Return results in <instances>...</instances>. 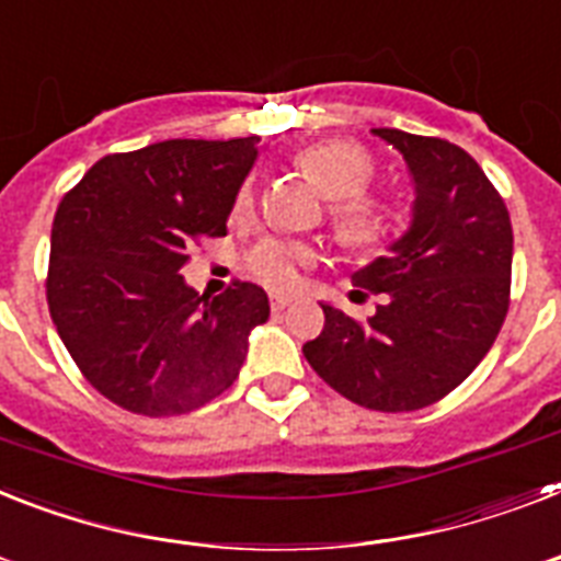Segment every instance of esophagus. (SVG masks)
<instances>
[{"mask_svg":"<svg viewBox=\"0 0 561 561\" xmlns=\"http://www.w3.org/2000/svg\"><path fill=\"white\" fill-rule=\"evenodd\" d=\"M288 305H290V296H285V294L271 296V311H273V313L285 311V308H288Z\"/></svg>","mask_w":561,"mask_h":561,"instance_id":"obj_1","label":"esophagus"}]
</instances>
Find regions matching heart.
<instances>
[{"label":"heart","instance_id":"heart-1","mask_svg":"<svg viewBox=\"0 0 561 561\" xmlns=\"http://www.w3.org/2000/svg\"><path fill=\"white\" fill-rule=\"evenodd\" d=\"M294 163L328 198V225L336 241L352 250H368L386 239L394 207L386 195L368 190L377 175L375 154L354 140H317L294 154ZM253 184H241L233 202V218L250 216ZM313 253L299 241L265 239L248 253V271L267 288H294Z\"/></svg>","mask_w":561,"mask_h":561}]
</instances>
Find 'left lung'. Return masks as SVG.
Segmentation results:
<instances>
[{"instance_id":"left-lung-1","label":"left lung","mask_w":561,"mask_h":561,"mask_svg":"<svg viewBox=\"0 0 561 561\" xmlns=\"http://www.w3.org/2000/svg\"><path fill=\"white\" fill-rule=\"evenodd\" d=\"M409 163L412 227L352 276L354 296L383 294L375 317L322 305L305 359L334 391L377 412H414L446 398L493 348L510 308L513 227L472 154L449 140L375 129Z\"/></svg>"}]
</instances>
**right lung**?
I'll use <instances>...</instances> for the list:
<instances>
[{
    "mask_svg": "<svg viewBox=\"0 0 561 561\" xmlns=\"http://www.w3.org/2000/svg\"><path fill=\"white\" fill-rule=\"evenodd\" d=\"M256 144L161 140L106 154L59 202L48 311L85 380L126 412L170 417L218 398L271 317L253 282L209 299L181 276L195 244L227 236Z\"/></svg>",
    "mask_w": 561,
    "mask_h": 561,
    "instance_id": "right-lung-1",
    "label": "right lung"
}]
</instances>
